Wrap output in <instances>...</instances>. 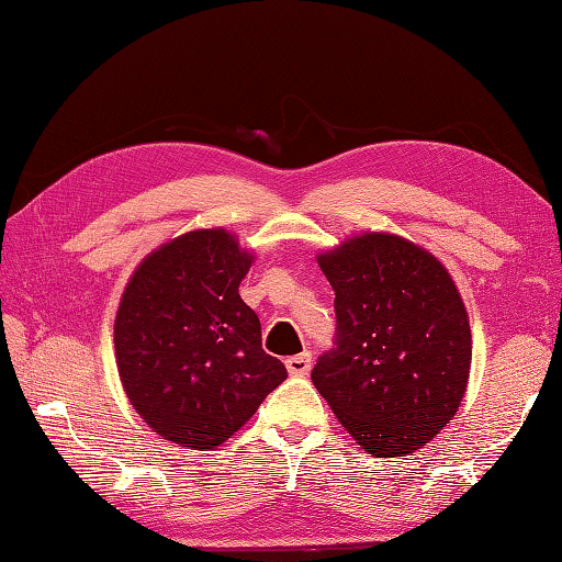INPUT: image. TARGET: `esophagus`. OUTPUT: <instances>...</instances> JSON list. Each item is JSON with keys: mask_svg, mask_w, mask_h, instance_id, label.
Instances as JSON below:
<instances>
[{"mask_svg": "<svg viewBox=\"0 0 562 562\" xmlns=\"http://www.w3.org/2000/svg\"><path fill=\"white\" fill-rule=\"evenodd\" d=\"M285 369L291 375H307L310 369H312V355L302 352V355H295V357H288Z\"/></svg>", "mask_w": 562, "mask_h": 562, "instance_id": "34e87169", "label": "esophagus"}]
</instances>
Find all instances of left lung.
<instances>
[{
  "mask_svg": "<svg viewBox=\"0 0 562 562\" xmlns=\"http://www.w3.org/2000/svg\"><path fill=\"white\" fill-rule=\"evenodd\" d=\"M336 293V347L312 383L375 459L426 447L459 412L470 324L435 255L394 234H361L316 257Z\"/></svg>",
  "mask_w": 562,
  "mask_h": 562,
  "instance_id": "left-lung-1",
  "label": "left lung"
}]
</instances>
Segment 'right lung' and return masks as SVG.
<instances>
[{
	"label": "right lung",
	"instance_id": "right-lung-1",
	"mask_svg": "<svg viewBox=\"0 0 562 562\" xmlns=\"http://www.w3.org/2000/svg\"><path fill=\"white\" fill-rule=\"evenodd\" d=\"M250 265L234 234L199 229L162 244L132 274L115 316L117 373L162 439L215 449L285 381L238 295Z\"/></svg>",
	"mask_w": 562,
	"mask_h": 562
}]
</instances>
